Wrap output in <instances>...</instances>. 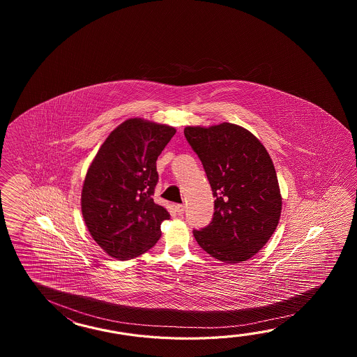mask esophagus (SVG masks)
<instances>
[{"label":"esophagus","mask_w":357,"mask_h":357,"mask_svg":"<svg viewBox=\"0 0 357 357\" xmlns=\"http://www.w3.org/2000/svg\"><path fill=\"white\" fill-rule=\"evenodd\" d=\"M175 211L178 213V214H183L185 212V205L183 204H176L175 205Z\"/></svg>","instance_id":"obj_1"}]
</instances>
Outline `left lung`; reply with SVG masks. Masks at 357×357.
<instances>
[{
  "label": "left lung",
  "instance_id": "1",
  "mask_svg": "<svg viewBox=\"0 0 357 357\" xmlns=\"http://www.w3.org/2000/svg\"><path fill=\"white\" fill-rule=\"evenodd\" d=\"M212 188L213 220L192 234L199 246L227 264L252 258L273 235L282 197L273 162L249 130L223 122L183 130Z\"/></svg>",
  "mask_w": 357,
  "mask_h": 357
}]
</instances>
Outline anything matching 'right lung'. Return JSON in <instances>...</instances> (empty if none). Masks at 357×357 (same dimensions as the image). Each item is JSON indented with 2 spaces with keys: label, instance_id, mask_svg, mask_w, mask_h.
I'll list each match as a JSON object with an SVG mask.
<instances>
[{
  "label": "right lung",
  "instance_id": "right-lung-1",
  "mask_svg": "<svg viewBox=\"0 0 357 357\" xmlns=\"http://www.w3.org/2000/svg\"><path fill=\"white\" fill-rule=\"evenodd\" d=\"M175 128L129 119L108 135L88 168L82 213L91 237L112 258H137L160 237L169 213L152 195L157 158Z\"/></svg>",
  "mask_w": 357,
  "mask_h": 357
}]
</instances>
